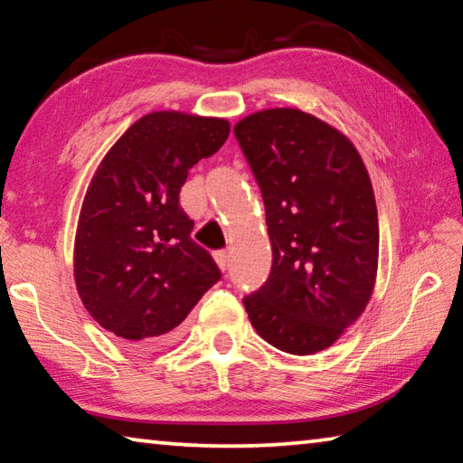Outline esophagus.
<instances>
[{"label": "esophagus", "instance_id": "1", "mask_svg": "<svg viewBox=\"0 0 463 463\" xmlns=\"http://www.w3.org/2000/svg\"><path fill=\"white\" fill-rule=\"evenodd\" d=\"M214 261L218 263V268L224 271L226 268H229V253H226V250H216Z\"/></svg>", "mask_w": 463, "mask_h": 463}]
</instances>
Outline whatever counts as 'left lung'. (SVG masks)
<instances>
[{
	"mask_svg": "<svg viewBox=\"0 0 463 463\" xmlns=\"http://www.w3.org/2000/svg\"><path fill=\"white\" fill-rule=\"evenodd\" d=\"M260 185L271 273L245 296L261 339L312 355L362 317L378 273V208L354 143L317 116L269 108L234 124Z\"/></svg>",
	"mask_w": 463,
	"mask_h": 463,
	"instance_id": "1",
	"label": "left lung"
}]
</instances>
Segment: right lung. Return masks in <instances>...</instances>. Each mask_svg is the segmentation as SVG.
Wrapping results in <instances>:
<instances>
[{"label":"right lung","mask_w":463,"mask_h":463,"mask_svg":"<svg viewBox=\"0 0 463 463\" xmlns=\"http://www.w3.org/2000/svg\"><path fill=\"white\" fill-rule=\"evenodd\" d=\"M231 124L153 112L116 140L85 194L75 234L77 292L96 323L130 343L174 331L221 279L179 206L187 171L213 156Z\"/></svg>","instance_id":"obj_1"}]
</instances>
